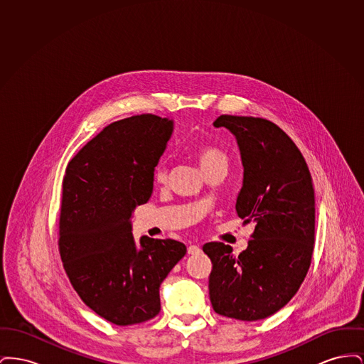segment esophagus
<instances>
[{"label": "esophagus", "instance_id": "34e87169", "mask_svg": "<svg viewBox=\"0 0 364 364\" xmlns=\"http://www.w3.org/2000/svg\"><path fill=\"white\" fill-rule=\"evenodd\" d=\"M202 250H200V247L199 245H195V244H192L188 247V254L190 255H196V254H199Z\"/></svg>", "mask_w": 364, "mask_h": 364}]
</instances>
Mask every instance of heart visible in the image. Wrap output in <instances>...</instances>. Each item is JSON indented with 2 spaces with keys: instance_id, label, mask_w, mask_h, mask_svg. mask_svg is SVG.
<instances>
[{
  "instance_id": "b5f03b06",
  "label": "heart",
  "mask_w": 364,
  "mask_h": 364,
  "mask_svg": "<svg viewBox=\"0 0 364 364\" xmlns=\"http://www.w3.org/2000/svg\"><path fill=\"white\" fill-rule=\"evenodd\" d=\"M196 161L203 171V173H208L213 169L224 168L228 169L229 158L226 156L225 151L214 144H202L195 151ZM168 165L165 161H159L153 169V178L156 184H165L168 180Z\"/></svg>"
}]
</instances>
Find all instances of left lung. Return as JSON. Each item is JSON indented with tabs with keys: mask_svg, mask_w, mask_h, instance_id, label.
Returning a JSON list of instances; mask_svg holds the SVG:
<instances>
[{
	"mask_svg": "<svg viewBox=\"0 0 364 364\" xmlns=\"http://www.w3.org/2000/svg\"><path fill=\"white\" fill-rule=\"evenodd\" d=\"M236 139L244 166L236 211L255 223L247 250L206 242L213 263L208 294L213 310L239 321L264 319L299 291L311 264L315 199L311 174L300 150L278 125L260 117L223 114Z\"/></svg>",
	"mask_w": 364,
	"mask_h": 364,
	"instance_id": "1",
	"label": "left lung"
}]
</instances>
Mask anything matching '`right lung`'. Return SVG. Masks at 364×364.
I'll return each instance as SVG.
<instances>
[{
    "instance_id": "add662e5",
    "label": "right lung",
    "mask_w": 364,
    "mask_h": 364,
    "mask_svg": "<svg viewBox=\"0 0 364 364\" xmlns=\"http://www.w3.org/2000/svg\"><path fill=\"white\" fill-rule=\"evenodd\" d=\"M173 124L156 114L112 122L67 165L58 223V251L79 297L101 318L136 325L161 311L159 285L187 247L143 236L131 221L153 192V169Z\"/></svg>"
}]
</instances>
